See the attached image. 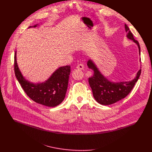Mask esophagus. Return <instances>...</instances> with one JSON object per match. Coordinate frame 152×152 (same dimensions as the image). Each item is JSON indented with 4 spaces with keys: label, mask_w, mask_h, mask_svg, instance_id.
Returning a JSON list of instances; mask_svg holds the SVG:
<instances>
[{
    "label": "esophagus",
    "mask_w": 152,
    "mask_h": 152,
    "mask_svg": "<svg viewBox=\"0 0 152 152\" xmlns=\"http://www.w3.org/2000/svg\"><path fill=\"white\" fill-rule=\"evenodd\" d=\"M76 68H77L78 70H83V69H84V66H83V64H78V65H77V67H76Z\"/></svg>",
    "instance_id": "esophagus-1"
}]
</instances>
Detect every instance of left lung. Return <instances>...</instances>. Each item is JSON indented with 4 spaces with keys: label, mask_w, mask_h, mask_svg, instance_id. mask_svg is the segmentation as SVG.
<instances>
[{
    "label": "left lung",
    "mask_w": 152,
    "mask_h": 152,
    "mask_svg": "<svg viewBox=\"0 0 152 152\" xmlns=\"http://www.w3.org/2000/svg\"><path fill=\"white\" fill-rule=\"evenodd\" d=\"M125 30L127 37L132 39L137 45L140 55V46L138 41L135 40L129 27L125 24ZM141 61V59H140ZM89 69L94 71L93 75L89 77L88 82L91 88L93 96L95 100L100 104L103 105H109L113 104L122 99L126 97L132 91L135 83L138 81L141 75L140 69L137 73L134 79L129 82H113L106 79L99 70L94 63L90 59L87 62Z\"/></svg>",
    "instance_id": "left-lung-1"
}]
</instances>
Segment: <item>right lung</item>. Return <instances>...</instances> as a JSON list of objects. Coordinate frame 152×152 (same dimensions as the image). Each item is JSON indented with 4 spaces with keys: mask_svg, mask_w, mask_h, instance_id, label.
I'll return each mask as SVG.
<instances>
[{
    "mask_svg": "<svg viewBox=\"0 0 152 152\" xmlns=\"http://www.w3.org/2000/svg\"><path fill=\"white\" fill-rule=\"evenodd\" d=\"M38 25L29 28H35ZM14 72L16 78L24 91L33 101L49 107L59 104L64 99L67 90L70 66L61 67L45 82L34 83L25 79L17 63L16 51L14 54Z\"/></svg>",
    "mask_w": 152,
    "mask_h": 152,
    "instance_id": "1",
    "label": "right lung"
}]
</instances>
